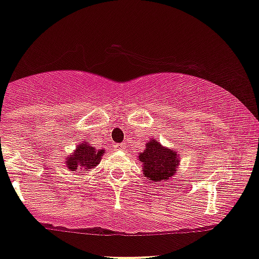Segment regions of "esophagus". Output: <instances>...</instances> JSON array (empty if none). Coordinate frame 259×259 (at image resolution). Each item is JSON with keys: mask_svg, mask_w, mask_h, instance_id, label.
Listing matches in <instances>:
<instances>
[{"mask_svg": "<svg viewBox=\"0 0 259 259\" xmlns=\"http://www.w3.org/2000/svg\"><path fill=\"white\" fill-rule=\"evenodd\" d=\"M124 145L123 144H115L114 145V150H116V151H121V150H123Z\"/></svg>", "mask_w": 259, "mask_h": 259, "instance_id": "obj_1", "label": "esophagus"}]
</instances>
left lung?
<instances>
[{"mask_svg": "<svg viewBox=\"0 0 259 259\" xmlns=\"http://www.w3.org/2000/svg\"><path fill=\"white\" fill-rule=\"evenodd\" d=\"M138 158L143 164L142 170L145 177L156 184L169 180L179 167L178 152L164 148L155 139L146 143V148Z\"/></svg>", "mask_w": 259, "mask_h": 259, "instance_id": "obj_1", "label": "left lung"}]
</instances>
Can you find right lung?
Listing matches in <instances>:
<instances>
[{
    "instance_id": "add662e5",
    "label": "right lung",
    "mask_w": 259,
    "mask_h": 259,
    "mask_svg": "<svg viewBox=\"0 0 259 259\" xmlns=\"http://www.w3.org/2000/svg\"><path fill=\"white\" fill-rule=\"evenodd\" d=\"M104 150H97L89 142L80 143L74 152L68 157H66V165L72 173H81V170L95 168L101 162Z\"/></svg>"
}]
</instances>
